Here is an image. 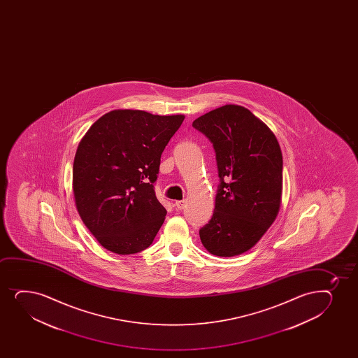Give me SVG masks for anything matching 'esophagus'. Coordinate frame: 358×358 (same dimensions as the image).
Wrapping results in <instances>:
<instances>
[{
    "label": "esophagus",
    "instance_id": "esophagus-1",
    "mask_svg": "<svg viewBox=\"0 0 358 358\" xmlns=\"http://www.w3.org/2000/svg\"><path fill=\"white\" fill-rule=\"evenodd\" d=\"M185 201H177L174 203V206H176V208H177L178 210L184 209V208H185Z\"/></svg>",
    "mask_w": 358,
    "mask_h": 358
}]
</instances>
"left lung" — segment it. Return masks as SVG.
Here are the masks:
<instances>
[{"label":"left lung","instance_id":"left-lung-1","mask_svg":"<svg viewBox=\"0 0 358 358\" xmlns=\"http://www.w3.org/2000/svg\"><path fill=\"white\" fill-rule=\"evenodd\" d=\"M214 145L218 185L213 217L199 229L217 257L243 255L259 241L280 211L283 157L273 132L250 110L224 105L192 123Z\"/></svg>","mask_w":358,"mask_h":358}]
</instances>
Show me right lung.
Wrapping results in <instances>:
<instances>
[{"instance_id": "add662e5", "label": "right lung", "mask_w": 358, "mask_h": 358, "mask_svg": "<svg viewBox=\"0 0 358 358\" xmlns=\"http://www.w3.org/2000/svg\"><path fill=\"white\" fill-rule=\"evenodd\" d=\"M184 118L115 110L100 117L78 144L75 204L85 226L108 251L138 253L157 236L167 211L154 184L161 154Z\"/></svg>"}]
</instances>
